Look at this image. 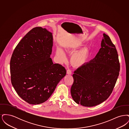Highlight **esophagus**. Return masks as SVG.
Here are the masks:
<instances>
[{
    "instance_id": "esophagus-1",
    "label": "esophagus",
    "mask_w": 129,
    "mask_h": 129,
    "mask_svg": "<svg viewBox=\"0 0 129 129\" xmlns=\"http://www.w3.org/2000/svg\"><path fill=\"white\" fill-rule=\"evenodd\" d=\"M67 74H70V75L72 74V72H71V71L70 70H67Z\"/></svg>"
}]
</instances>
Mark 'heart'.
Returning <instances> with one entry per match:
<instances>
[{
  "instance_id": "b5f03b06",
  "label": "heart",
  "mask_w": 129,
  "mask_h": 129,
  "mask_svg": "<svg viewBox=\"0 0 129 129\" xmlns=\"http://www.w3.org/2000/svg\"><path fill=\"white\" fill-rule=\"evenodd\" d=\"M75 51L71 48H68L66 52L68 53H73ZM89 53V49L87 47H84L77 51L72 55L71 58L72 64L75 67L83 66L86 62ZM56 55H57L62 61H66V55L63 51L60 48H57L56 50Z\"/></svg>"
}]
</instances>
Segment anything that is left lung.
I'll use <instances>...</instances> for the list:
<instances>
[{
    "mask_svg": "<svg viewBox=\"0 0 129 129\" xmlns=\"http://www.w3.org/2000/svg\"><path fill=\"white\" fill-rule=\"evenodd\" d=\"M95 57L78 68L73 75L71 93L74 101L86 107L101 104L110 96L116 83L120 64L115 45L104 33Z\"/></svg>",
    "mask_w": 129,
    "mask_h": 129,
    "instance_id": "obj_1",
    "label": "left lung"
}]
</instances>
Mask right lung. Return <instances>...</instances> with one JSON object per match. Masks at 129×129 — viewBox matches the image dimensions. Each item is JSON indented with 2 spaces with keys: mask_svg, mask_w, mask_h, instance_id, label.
<instances>
[{
  "mask_svg": "<svg viewBox=\"0 0 129 129\" xmlns=\"http://www.w3.org/2000/svg\"><path fill=\"white\" fill-rule=\"evenodd\" d=\"M52 33L36 27L29 31L14 49L10 61L11 82L19 96L27 103L46 101L66 70L50 58L53 44Z\"/></svg>",
  "mask_w": 129,
  "mask_h": 129,
  "instance_id": "obj_1",
  "label": "right lung"
}]
</instances>
